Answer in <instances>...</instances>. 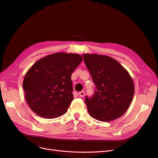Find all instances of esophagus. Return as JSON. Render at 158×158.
Instances as JSON below:
<instances>
[{"label":"esophagus","mask_w":158,"mask_h":158,"mask_svg":"<svg viewBox=\"0 0 158 158\" xmlns=\"http://www.w3.org/2000/svg\"><path fill=\"white\" fill-rule=\"evenodd\" d=\"M79 97H83L85 95V93L83 92V91H81V92H80L79 93Z\"/></svg>","instance_id":"34e87169"}]
</instances>
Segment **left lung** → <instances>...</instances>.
<instances>
[{
	"mask_svg": "<svg viewBox=\"0 0 158 158\" xmlns=\"http://www.w3.org/2000/svg\"><path fill=\"white\" fill-rule=\"evenodd\" d=\"M96 90L85 104L94 118L109 122L117 119L129 108L133 98L135 86L129 72L113 58L96 54H84Z\"/></svg>",
	"mask_w": 158,
	"mask_h": 158,
	"instance_id": "8db88e82",
	"label": "left lung"
}]
</instances>
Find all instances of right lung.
I'll return each mask as SVG.
<instances>
[{"label": "right lung", "mask_w": 158, "mask_h": 158, "mask_svg": "<svg viewBox=\"0 0 158 158\" xmlns=\"http://www.w3.org/2000/svg\"><path fill=\"white\" fill-rule=\"evenodd\" d=\"M82 60L77 54L57 52L35 63L23 81L25 98L33 112L45 118L66 113L73 99L72 73Z\"/></svg>", "instance_id": "add662e5"}]
</instances>
